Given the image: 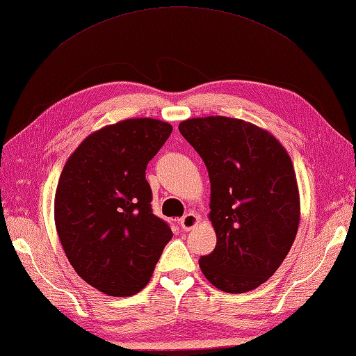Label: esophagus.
<instances>
[{
	"mask_svg": "<svg viewBox=\"0 0 356 356\" xmlns=\"http://www.w3.org/2000/svg\"><path fill=\"white\" fill-rule=\"evenodd\" d=\"M198 222H200V216H198L197 213H193V212L186 213V215L183 216V218H181V221H179L181 229L186 230V232L192 230L195 226H197Z\"/></svg>",
	"mask_w": 356,
	"mask_h": 356,
	"instance_id": "1",
	"label": "esophagus"
}]
</instances>
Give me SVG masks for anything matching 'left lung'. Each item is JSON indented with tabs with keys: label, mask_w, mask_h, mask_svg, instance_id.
Instances as JSON below:
<instances>
[{
	"label": "left lung",
	"mask_w": 356,
	"mask_h": 356,
	"mask_svg": "<svg viewBox=\"0 0 356 356\" xmlns=\"http://www.w3.org/2000/svg\"><path fill=\"white\" fill-rule=\"evenodd\" d=\"M178 129L210 178L216 245L200 258L201 270L222 292L257 289L277 272L298 230L300 195L290 156L277 138L243 120L192 118Z\"/></svg>",
	"instance_id": "left-lung-1"
}]
</instances>
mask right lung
<instances>
[{
	"label": "right lung",
	"instance_id": "obj_1",
	"mask_svg": "<svg viewBox=\"0 0 356 356\" xmlns=\"http://www.w3.org/2000/svg\"><path fill=\"white\" fill-rule=\"evenodd\" d=\"M170 134L164 121H120L87 136L61 172L58 236L75 272L106 295L140 292L172 239L169 224L152 212L146 179Z\"/></svg>",
	"mask_w": 356,
	"mask_h": 356
}]
</instances>
